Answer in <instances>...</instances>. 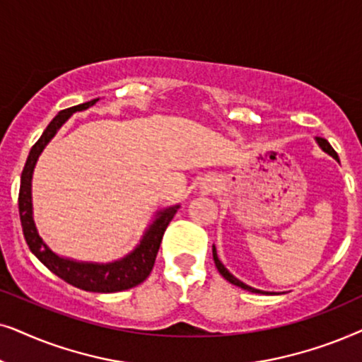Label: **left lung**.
I'll list each match as a JSON object with an SVG mask.
<instances>
[{
	"label": "left lung",
	"instance_id": "left-lung-1",
	"mask_svg": "<svg viewBox=\"0 0 362 362\" xmlns=\"http://www.w3.org/2000/svg\"><path fill=\"white\" fill-rule=\"evenodd\" d=\"M316 141H317V144H320V147L322 148V151H325L326 153H329L331 157H334L336 160H339V157H338V153H336V151L334 148L331 147V144L326 141V139H322V137H316ZM211 252H214V262H215V267H216V269H218L220 272V274L221 276H223L226 281H230L231 285H235V286H238V288H242V290H247V291H252V293H263V291H259V290H255V288H252V286H248V285H245L243 281H240V279H237L233 276V274H231L228 269H226L223 264H221V262L218 259V257H216V248L214 247V250H211Z\"/></svg>",
	"mask_w": 362,
	"mask_h": 362
}]
</instances>
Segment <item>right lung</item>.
Instances as JSON below:
<instances>
[{"instance_id":"1","label":"right lung","mask_w":362,"mask_h":362,"mask_svg":"<svg viewBox=\"0 0 362 362\" xmlns=\"http://www.w3.org/2000/svg\"><path fill=\"white\" fill-rule=\"evenodd\" d=\"M99 99H93L89 103L74 105V107L61 110L54 119L51 120L46 131L42 132L35 146H33L30 156H28L26 165L23 168L21 173V185H19V218H21L23 235L26 238V243L33 255L45 264L47 269H51L56 276L64 279L69 285L79 288L84 291L93 293H115L124 291L129 288H134L146 279L151 274L153 263H156V257L158 248H160V242L163 237V231L170 223L173 215L177 214L178 205L168 206L165 210L157 211L156 220L148 226L146 233L137 245V248L127 257L117 259L112 263H88V262H74V259L62 258L54 252L47 248V245L42 242V238L37 233L35 220H33V200H31V180H33V170L40 158L41 152L45 151L47 142L56 136L59 131L61 125L71 117L77 110H86L90 105H94Z\"/></svg>"}]
</instances>
